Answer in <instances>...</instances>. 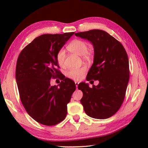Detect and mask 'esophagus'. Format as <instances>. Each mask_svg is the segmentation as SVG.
Segmentation results:
<instances>
[{
    "mask_svg": "<svg viewBox=\"0 0 148 148\" xmlns=\"http://www.w3.org/2000/svg\"><path fill=\"white\" fill-rule=\"evenodd\" d=\"M75 84H76V88L77 89V86H78V84H79V83H78V82H77V81H76V82H75Z\"/></svg>",
    "mask_w": 148,
    "mask_h": 148,
    "instance_id": "esophagus-1",
    "label": "esophagus"
}]
</instances>
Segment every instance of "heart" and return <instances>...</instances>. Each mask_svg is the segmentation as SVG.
Instances as JSON below:
<instances>
[{
    "label": "heart",
    "mask_w": 148,
    "mask_h": 148,
    "mask_svg": "<svg viewBox=\"0 0 148 148\" xmlns=\"http://www.w3.org/2000/svg\"><path fill=\"white\" fill-rule=\"evenodd\" d=\"M69 51L75 53L79 56H83L84 60L88 61L92 58V55L88 51V45L85 41L80 39H75L69 44L67 46ZM65 51L64 49H61L56 54V61L60 67L65 65ZM86 71V67H83L79 69H72L67 72V76L71 79L78 81L81 79L83 75L85 73Z\"/></svg>",
    "instance_id": "heart-1"
}]
</instances>
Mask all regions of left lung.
<instances>
[{
	"label": "left lung",
	"instance_id": "8db88e82",
	"mask_svg": "<svg viewBox=\"0 0 148 148\" xmlns=\"http://www.w3.org/2000/svg\"><path fill=\"white\" fill-rule=\"evenodd\" d=\"M88 40L94 49L93 64L86 80H98L92 88L85 83L78 85L83 92L81 99L84 112L95 119H107L118 111L123 102L129 81V62L124 47L102 30L75 34Z\"/></svg>",
	"mask_w": 148,
	"mask_h": 148
}]
</instances>
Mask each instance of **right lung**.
Returning <instances> with one entry per match:
<instances>
[{"label":"right lung","instance_id":"obj_1","mask_svg":"<svg viewBox=\"0 0 148 148\" xmlns=\"http://www.w3.org/2000/svg\"><path fill=\"white\" fill-rule=\"evenodd\" d=\"M74 34H43L28 45L18 58L16 79L21 101L29 116L42 125L52 126L64 120L76 90L74 82L68 78L58 86L50 84L51 78L61 74L56 69V54Z\"/></svg>","mask_w":148,"mask_h":148}]
</instances>
